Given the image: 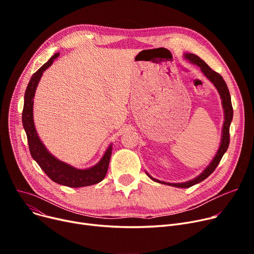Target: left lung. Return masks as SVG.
I'll return each mask as SVG.
<instances>
[{
    "label": "left lung",
    "instance_id": "obj_1",
    "mask_svg": "<svg viewBox=\"0 0 254 254\" xmlns=\"http://www.w3.org/2000/svg\"><path fill=\"white\" fill-rule=\"evenodd\" d=\"M184 57H185L186 60H189L190 63L198 65L199 68H201V70L205 74V76L210 80V81L213 84L215 85V87L217 88L219 95L222 99V106H223V109H224V124H223V128H222V139H221V143H220V147H219L215 157L213 158V161L211 162V164L206 168V170L202 173L201 175L197 176L193 180H190L189 182H184V183H167V182H163V181H159L157 179H154L150 175H148V176L152 180H154L155 182H158V183L175 186V188L189 189V188H190V186H192L196 183L202 182L207 177H209L212 174V173L214 172V170L217 168L223 154L225 153L226 150H228L229 145H230V126H231V123L233 120L234 111H233V106H232L230 91H229L228 85H226L222 76L219 73L213 71L210 68V66L203 60L199 59L197 56L192 55V53H186V55H184Z\"/></svg>",
    "mask_w": 254,
    "mask_h": 254
}]
</instances>
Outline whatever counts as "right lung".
Listing matches in <instances>:
<instances>
[{
  "label": "right lung",
  "mask_w": 254,
  "mask_h": 254,
  "mask_svg": "<svg viewBox=\"0 0 254 254\" xmlns=\"http://www.w3.org/2000/svg\"><path fill=\"white\" fill-rule=\"evenodd\" d=\"M60 53H56L46 64H44L34 75L32 76L28 87L24 93V104L22 110V125L28 137V143L32 157L38 163L45 174L52 180L59 184L69 186V188H83V186L93 185L101 182L108 171L110 157L112 153L111 145L107 149L101 161L92 168L86 170H78L69 165H66L55 156H52L43 143L40 141L35 128L33 120V98L35 96L36 87L39 83L43 72L50 66Z\"/></svg>",
  "instance_id": "1"
}]
</instances>
